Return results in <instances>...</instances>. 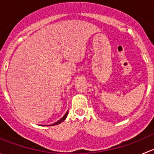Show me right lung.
Returning a JSON list of instances; mask_svg holds the SVG:
<instances>
[{"mask_svg": "<svg viewBox=\"0 0 154 154\" xmlns=\"http://www.w3.org/2000/svg\"><path fill=\"white\" fill-rule=\"evenodd\" d=\"M68 111L66 113V115H65V116H63V117L62 118V119H60V120H59L58 122H56V123H54V124H53V125H52V126H54V125H59V124L62 123V122H63V121H64L65 119H66V118L67 117V115H68ZM51 125H50V126H51Z\"/></svg>", "mask_w": 154, "mask_h": 154, "instance_id": "1", "label": "right lung"}]
</instances>
